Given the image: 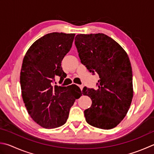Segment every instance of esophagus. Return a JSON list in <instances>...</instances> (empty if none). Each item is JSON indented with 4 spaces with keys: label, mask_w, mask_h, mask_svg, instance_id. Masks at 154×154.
<instances>
[{
    "label": "esophagus",
    "mask_w": 154,
    "mask_h": 154,
    "mask_svg": "<svg viewBox=\"0 0 154 154\" xmlns=\"http://www.w3.org/2000/svg\"><path fill=\"white\" fill-rule=\"evenodd\" d=\"M78 86H79V88H80L81 91H82V90L83 89V87H84V86H83V85H78Z\"/></svg>",
    "instance_id": "1"
}]
</instances>
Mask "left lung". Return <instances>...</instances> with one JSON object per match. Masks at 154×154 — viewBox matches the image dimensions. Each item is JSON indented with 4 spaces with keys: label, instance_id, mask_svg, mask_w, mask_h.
<instances>
[{
    "label": "left lung",
    "instance_id": "1",
    "mask_svg": "<svg viewBox=\"0 0 154 154\" xmlns=\"http://www.w3.org/2000/svg\"><path fill=\"white\" fill-rule=\"evenodd\" d=\"M75 45L81 63L100 78L97 90L86 87L82 90V94L92 100L91 106L84 112L86 122L99 129L114 128L125 117L133 96L128 55L103 33L77 35Z\"/></svg>",
    "mask_w": 154,
    "mask_h": 154
}]
</instances>
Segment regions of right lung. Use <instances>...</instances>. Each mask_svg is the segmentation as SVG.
I'll list each match as a JSON object with an SVG mask.
<instances>
[{"mask_svg": "<svg viewBox=\"0 0 154 154\" xmlns=\"http://www.w3.org/2000/svg\"><path fill=\"white\" fill-rule=\"evenodd\" d=\"M74 33H51L35 42L23 58L20 83L23 102L35 122L46 129L65 124L82 93L76 85H53L64 76L61 62L72 48Z\"/></svg>", "mask_w": 154, "mask_h": 154, "instance_id": "right-lung-1", "label": "right lung"}]
</instances>
